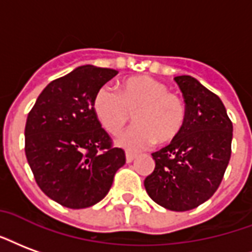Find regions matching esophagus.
<instances>
[{
  "mask_svg": "<svg viewBox=\"0 0 252 252\" xmlns=\"http://www.w3.org/2000/svg\"><path fill=\"white\" fill-rule=\"evenodd\" d=\"M136 159V155L135 154H131V152H126V163H131V161H133V160Z\"/></svg>",
  "mask_w": 252,
  "mask_h": 252,
  "instance_id": "34e87169",
  "label": "esophagus"
}]
</instances>
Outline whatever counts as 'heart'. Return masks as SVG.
I'll list each match as a JSON object with an SVG mask.
<instances>
[{
    "instance_id": "heart-1",
    "label": "heart",
    "mask_w": 252,
    "mask_h": 252,
    "mask_svg": "<svg viewBox=\"0 0 252 252\" xmlns=\"http://www.w3.org/2000/svg\"><path fill=\"white\" fill-rule=\"evenodd\" d=\"M98 123L112 136L121 133L131 121L136 126L117 139L128 151L144 150L155 141L167 144L175 140L186 120V107L176 93L150 76H133L120 84L119 93L102 87L93 98Z\"/></svg>"
}]
</instances>
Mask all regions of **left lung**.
Here are the masks:
<instances>
[{"label":"left lung","mask_w":252,"mask_h":252,"mask_svg":"<svg viewBox=\"0 0 252 252\" xmlns=\"http://www.w3.org/2000/svg\"><path fill=\"white\" fill-rule=\"evenodd\" d=\"M175 81L186 101V120L171 144L152 154L154 172L144 180L155 203L188 211L208 200L220 186L231 158L232 123L215 93L191 76Z\"/></svg>","instance_id":"8db88e82"}]
</instances>
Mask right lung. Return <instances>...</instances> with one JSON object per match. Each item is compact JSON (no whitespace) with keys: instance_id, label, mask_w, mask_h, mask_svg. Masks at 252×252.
I'll list each match as a JSON object with an SVG mask.
<instances>
[{"instance_id":"add662e5","label":"right lung","mask_w":252,"mask_h":252,"mask_svg":"<svg viewBox=\"0 0 252 252\" xmlns=\"http://www.w3.org/2000/svg\"><path fill=\"white\" fill-rule=\"evenodd\" d=\"M117 70L79 66L41 92L25 126V155L41 191L68 208L105 197L126 154L112 145L93 111V98Z\"/></svg>"}]
</instances>
